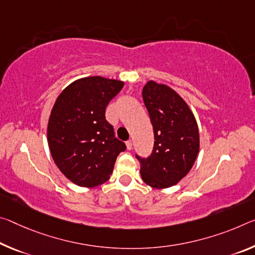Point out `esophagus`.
I'll use <instances>...</instances> for the list:
<instances>
[{
  "label": "esophagus",
  "mask_w": 255,
  "mask_h": 255,
  "mask_svg": "<svg viewBox=\"0 0 255 255\" xmlns=\"http://www.w3.org/2000/svg\"><path fill=\"white\" fill-rule=\"evenodd\" d=\"M126 146H127V149H131L132 148V142H131V140H127Z\"/></svg>",
  "instance_id": "esophagus-1"
}]
</instances>
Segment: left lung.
I'll return each mask as SVG.
<instances>
[{
	"mask_svg": "<svg viewBox=\"0 0 255 255\" xmlns=\"http://www.w3.org/2000/svg\"><path fill=\"white\" fill-rule=\"evenodd\" d=\"M142 95L155 140L148 157L136 155L140 176L153 188L171 187L187 175L199 154L196 119L183 98L167 85L149 80Z\"/></svg>",
	"mask_w": 255,
	"mask_h": 255,
	"instance_id": "left-lung-1",
	"label": "left lung"
}]
</instances>
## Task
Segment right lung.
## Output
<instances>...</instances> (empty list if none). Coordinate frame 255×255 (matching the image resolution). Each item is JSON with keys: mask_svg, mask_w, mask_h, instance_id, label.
Masks as SVG:
<instances>
[{"mask_svg": "<svg viewBox=\"0 0 255 255\" xmlns=\"http://www.w3.org/2000/svg\"><path fill=\"white\" fill-rule=\"evenodd\" d=\"M124 82L101 76L75 80L58 96L47 124V143L56 167L80 187L110 178L126 145L115 137L106 108Z\"/></svg>", "mask_w": 255, "mask_h": 255, "instance_id": "1", "label": "right lung"}]
</instances>
